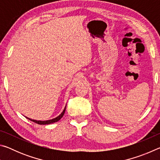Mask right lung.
I'll list each match as a JSON object with an SVG mask.
<instances>
[{
	"label": "right lung",
	"mask_w": 160,
	"mask_h": 160,
	"mask_svg": "<svg viewBox=\"0 0 160 160\" xmlns=\"http://www.w3.org/2000/svg\"><path fill=\"white\" fill-rule=\"evenodd\" d=\"M65 111H66V107H65V109H63V112H62L60 115H59L58 116H57V117L55 118L51 119V120H47V121H37V120H33V119H31V118H28V117H26V118H28L29 120L33 121V122L36 123L37 124H40V125H47V124H51V123H55V122H57V121H58L63 116L64 113H65Z\"/></svg>",
	"instance_id": "1"
}]
</instances>
